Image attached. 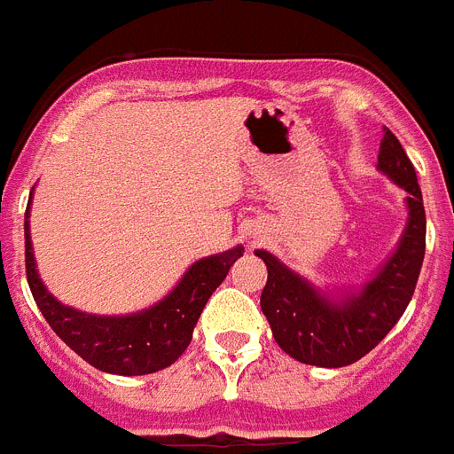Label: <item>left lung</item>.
<instances>
[{"label": "left lung", "instance_id": "8db88e82", "mask_svg": "<svg viewBox=\"0 0 454 454\" xmlns=\"http://www.w3.org/2000/svg\"><path fill=\"white\" fill-rule=\"evenodd\" d=\"M378 171L406 192V227L395 253L357 287L322 290L269 250H254L269 271L262 313L273 339L301 364L339 369L371 353L403 316L425 260L427 218L415 168L395 134L385 129Z\"/></svg>", "mask_w": 454, "mask_h": 454}]
</instances>
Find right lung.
Listing matches in <instances>:
<instances>
[{"label":"right lung","instance_id":"obj_1","mask_svg":"<svg viewBox=\"0 0 454 454\" xmlns=\"http://www.w3.org/2000/svg\"><path fill=\"white\" fill-rule=\"evenodd\" d=\"M32 194L25 213V267L34 301L52 332L88 364L106 373L145 376L174 364L190 346L194 325L200 320L206 301L227 278L231 264L243 254V246L197 260L183 273L174 290L148 309L127 316L83 313L52 297L36 271L29 236Z\"/></svg>","mask_w":454,"mask_h":454}]
</instances>
